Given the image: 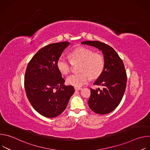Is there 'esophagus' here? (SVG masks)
<instances>
[{"instance_id": "1", "label": "esophagus", "mask_w": 150, "mask_h": 150, "mask_svg": "<svg viewBox=\"0 0 150 150\" xmlns=\"http://www.w3.org/2000/svg\"><path fill=\"white\" fill-rule=\"evenodd\" d=\"M82 88H80V87H75V90H76V91H79V90H82Z\"/></svg>"}]
</instances>
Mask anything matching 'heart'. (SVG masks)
<instances>
[{
  "mask_svg": "<svg viewBox=\"0 0 150 150\" xmlns=\"http://www.w3.org/2000/svg\"><path fill=\"white\" fill-rule=\"evenodd\" d=\"M69 57L73 63L81 62L79 74H72L68 76V84L74 87H81L93 78L98 77L104 67V60L102 54L94 53L93 50L85 47H79L69 53ZM56 67L62 74H67L71 70V63L67 59L60 57L56 63Z\"/></svg>",
  "mask_w": 150,
  "mask_h": 150,
  "instance_id": "b5f03b06",
  "label": "heart"
}]
</instances>
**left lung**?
<instances>
[{"instance_id": "obj_1", "label": "left lung", "mask_w": 150, "mask_h": 150, "mask_svg": "<svg viewBox=\"0 0 150 150\" xmlns=\"http://www.w3.org/2000/svg\"><path fill=\"white\" fill-rule=\"evenodd\" d=\"M81 44L97 48L103 54L104 67L94 83L103 88H90L91 95L88 103L91 110L96 113H109L118 106L126 90L127 76L123 62L116 52L104 42L84 41Z\"/></svg>"}]
</instances>
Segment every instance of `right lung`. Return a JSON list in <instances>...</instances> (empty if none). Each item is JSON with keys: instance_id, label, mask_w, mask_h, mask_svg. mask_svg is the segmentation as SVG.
I'll list each match as a JSON object with an SVG mask.
<instances>
[{"instance_id": "obj_1", "label": "right lung", "mask_w": 150, "mask_h": 150, "mask_svg": "<svg viewBox=\"0 0 150 150\" xmlns=\"http://www.w3.org/2000/svg\"><path fill=\"white\" fill-rule=\"evenodd\" d=\"M69 42L49 45L39 50L27 67L24 87L33 108L41 115L55 117L67 108L75 92L72 85L66 86L56 63Z\"/></svg>"}]
</instances>
